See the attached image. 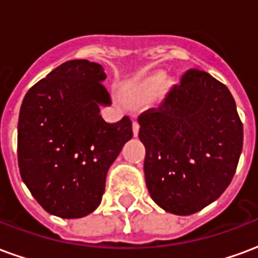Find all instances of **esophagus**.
Here are the masks:
<instances>
[{"label":"esophagus","mask_w":258,"mask_h":258,"mask_svg":"<svg viewBox=\"0 0 258 258\" xmlns=\"http://www.w3.org/2000/svg\"><path fill=\"white\" fill-rule=\"evenodd\" d=\"M133 131H134V135L137 137L138 135V131H140V123L137 120H133Z\"/></svg>","instance_id":"obj_1"}]
</instances>
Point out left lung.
<instances>
[{"label": "left lung", "instance_id": "obj_1", "mask_svg": "<svg viewBox=\"0 0 258 258\" xmlns=\"http://www.w3.org/2000/svg\"><path fill=\"white\" fill-rule=\"evenodd\" d=\"M145 179L162 209L189 216L231 184L243 146V124L225 84L189 69L159 107L138 117Z\"/></svg>", "mask_w": 258, "mask_h": 258}]
</instances>
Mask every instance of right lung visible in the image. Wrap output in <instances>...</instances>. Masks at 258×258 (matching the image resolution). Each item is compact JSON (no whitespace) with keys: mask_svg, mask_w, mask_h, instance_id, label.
<instances>
[{"mask_svg":"<svg viewBox=\"0 0 258 258\" xmlns=\"http://www.w3.org/2000/svg\"><path fill=\"white\" fill-rule=\"evenodd\" d=\"M99 63L64 62L27 91L18 124L20 177L49 214L81 218L95 210L107 170L133 138L128 116L106 123L112 103Z\"/></svg>","mask_w":258,"mask_h":258,"instance_id":"add662e5","label":"right lung"}]
</instances>
